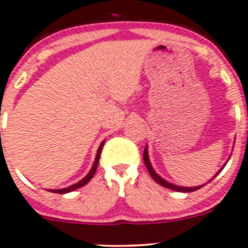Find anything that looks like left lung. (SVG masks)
Instances as JSON below:
<instances>
[{"instance_id":"8db88e82","label":"left lung","mask_w":248,"mask_h":248,"mask_svg":"<svg viewBox=\"0 0 248 248\" xmlns=\"http://www.w3.org/2000/svg\"><path fill=\"white\" fill-rule=\"evenodd\" d=\"M142 158H144V161H145V165H146V168H147V170H148V172H150V174H151V177H152L153 179H155V182H157L158 184H160V186H165V187H168V189H171V190H174V191H181V192H191V191H196V190H199V189H201V187L202 186H194V187H186V186H174V184H172V183H169L168 181H165V179H163L161 178L160 176H158L157 174V172H155V170H153V168H152V165H151V163H150V159H148V152H147V146H146L145 147V150H144V155H142ZM226 166V164L225 165L222 166V168L220 169V171H222V169L225 168ZM218 171V172H220ZM217 172V173H218ZM217 173L215 174V176L214 177H216L217 176ZM213 179V178H212ZM212 179H210V181H212ZM209 181V182H210ZM209 182H208V183H209Z\"/></svg>"}]
</instances>
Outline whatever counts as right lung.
I'll list each match as a JSON object with an SVG mask.
<instances>
[{"instance_id":"1","label":"right lung","mask_w":248,"mask_h":248,"mask_svg":"<svg viewBox=\"0 0 248 248\" xmlns=\"http://www.w3.org/2000/svg\"><path fill=\"white\" fill-rule=\"evenodd\" d=\"M103 145H104V141L101 142L100 147H98V150H97V153H96V158H95V161H93V168H91L90 172H89V173L87 174V176L84 177V178H83V179H80V181L78 182V183L74 184V186H71L64 187V189H56V190H53V189H52V190H48V191H51V192H54V194H66V192L74 191V190L78 189V187H80V186H85V184H87L88 182H89L90 179L93 178V174H95V172H96V169H97V165H98V160H100V157H101V151H102V147H103Z\"/></svg>"}]
</instances>
